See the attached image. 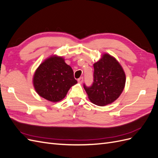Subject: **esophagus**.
<instances>
[{"instance_id":"esophagus-1","label":"esophagus","mask_w":158,"mask_h":158,"mask_svg":"<svg viewBox=\"0 0 158 158\" xmlns=\"http://www.w3.org/2000/svg\"><path fill=\"white\" fill-rule=\"evenodd\" d=\"M78 82L80 83V84H82L83 82V77H80V78L78 79Z\"/></svg>"}]
</instances>
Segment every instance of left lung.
<instances>
[{
	"instance_id": "obj_1",
	"label": "left lung",
	"mask_w": 158,
	"mask_h": 158,
	"mask_svg": "<svg viewBox=\"0 0 158 158\" xmlns=\"http://www.w3.org/2000/svg\"><path fill=\"white\" fill-rule=\"evenodd\" d=\"M92 86L84 84L90 102L99 106L111 104L120 96L125 88L126 75L117 59L108 53L94 64Z\"/></svg>"
}]
</instances>
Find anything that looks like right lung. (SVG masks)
Masks as SVG:
<instances>
[{"instance_id":"right-lung-1","label":"right lung","mask_w":158,"mask_h":158,"mask_svg":"<svg viewBox=\"0 0 158 158\" xmlns=\"http://www.w3.org/2000/svg\"><path fill=\"white\" fill-rule=\"evenodd\" d=\"M77 84L72 68L64 58L52 55L46 59L36 69L33 84L40 96L51 102L64 99L69 89Z\"/></svg>"}]
</instances>
